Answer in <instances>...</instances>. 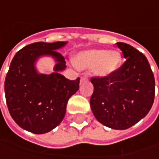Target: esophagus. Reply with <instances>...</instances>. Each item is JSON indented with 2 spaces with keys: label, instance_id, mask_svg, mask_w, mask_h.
Segmentation results:
<instances>
[{
  "label": "esophagus",
  "instance_id": "1",
  "mask_svg": "<svg viewBox=\"0 0 159 159\" xmlns=\"http://www.w3.org/2000/svg\"><path fill=\"white\" fill-rule=\"evenodd\" d=\"M87 79H88V76H87V75H84V76H82L81 78H80V80L83 81V80H86Z\"/></svg>",
  "mask_w": 159,
  "mask_h": 159
}]
</instances>
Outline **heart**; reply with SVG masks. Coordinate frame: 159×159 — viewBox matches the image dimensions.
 <instances>
[{
	"instance_id": "1",
	"label": "heart",
	"mask_w": 159,
	"mask_h": 159,
	"mask_svg": "<svg viewBox=\"0 0 159 159\" xmlns=\"http://www.w3.org/2000/svg\"><path fill=\"white\" fill-rule=\"evenodd\" d=\"M121 56L118 51L92 49L80 53L75 57V64L80 69H94L101 78L111 76L119 69Z\"/></svg>"
}]
</instances>
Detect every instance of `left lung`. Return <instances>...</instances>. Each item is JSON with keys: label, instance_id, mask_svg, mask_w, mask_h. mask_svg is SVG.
Instances as JSON below:
<instances>
[{"label": "left lung", "instance_id": "8db88e82", "mask_svg": "<svg viewBox=\"0 0 159 159\" xmlns=\"http://www.w3.org/2000/svg\"><path fill=\"white\" fill-rule=\"evenodd\" d=\"M116 44L125 61L111 76L91 78L94 92L90 106L102 125L125 130L150 111L155 97V79L143 53L124 42Z\"/></svg>", "mask_w": 159, "mask_h": 159}]
</instances>
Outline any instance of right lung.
<instances>
[{
    "mask_svg": "<svg viewBox=\"0 0 159 159\" xmlns=\"http://www.w3.org/2000/svg\"><path fill=\"white\" fill-rule=\"evenodd\" d=\"M66 44L35 42L20 49L13 57L4 89L9 111L16 123L26 131L45 134L63 120L70 96L80 87V78L74 80L59 73L66 68L64 57L57 51ZM41 55H51L58 64L56 73L40 75L34 64Z\"/></svg>",
    "mask_w": 159,
    "mask_h": 159,
    "instance_id": "right-lung-1",
    "label": "right lung"
}]
</instances>
